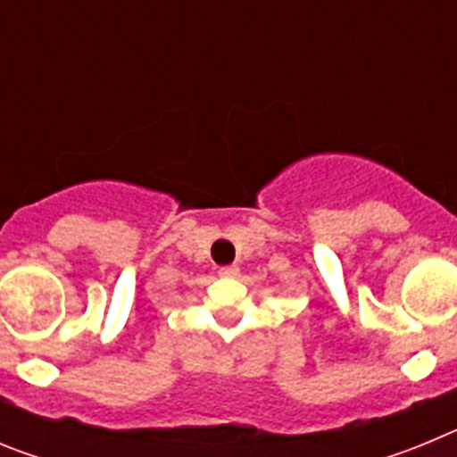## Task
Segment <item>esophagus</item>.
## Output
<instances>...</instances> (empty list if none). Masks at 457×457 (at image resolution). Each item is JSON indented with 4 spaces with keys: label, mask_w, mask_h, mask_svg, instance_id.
<instances>
[{
    "label": "esophagus",
    "mask_w": 457,
    "mask_h": 457,
    "mask_svg": "<svg viewBox=\"0 0 457 457\" xmlns=\"http://www.w3.org/2000/svg\"><path fill=\"white\" fill-rule=\"evenodd\" d=\"M220 274L221 277L236 278L237 274H240V268H237V265H224V268H220Z\"/></svg>",
    "instance_id": "1"
}]
</instances>
